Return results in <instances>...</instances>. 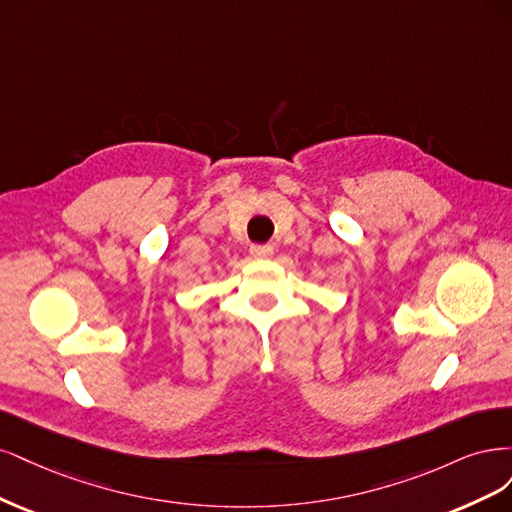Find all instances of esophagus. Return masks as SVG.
<instances>
[{
	"mask_svg": "<svg viewBox=\"0 0 512 512\" xmlns=\"http://www.w3.org/2000/svg\"><path fill=\"white\" fill-rule=\"evenodd\" d=\"M251 255L255 259H270L274 255V246H270V244H255V246H251Z\"/></svg>",
	"mask_w": 512,
	"mask_h": 512,
	"instance_id": "1",
	"label": "esophagus"
}]
</instances>
